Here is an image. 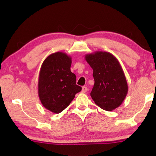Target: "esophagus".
<instances>
[{
	"label": "esophagus",
	"mask_w": 156,
	"mask_h": 156,
	"mask_svg": "<svg viewBox=\"0 0 156 156\" xmlns=\"http://www.w3.org/2000/svg\"><path fill=\"white\" fill-rule=\"evenodd\" d=\"M88 90V88L87 87H83L82 88V92H83V93H85V92H87Z\"/></svg>",
	"instance_id": "34e87169"
}]
</instances>
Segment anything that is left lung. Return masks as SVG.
Returning <instances> with one entry per match:
<instances>
[{
	"label": "left lung",
	"instance_id": "1",
	"mask_svg": "<svg viewBox=\"0 0 156 156\" xmlns=\"http://www.w3.org/2000/svg\"><path fill=\"white\" fill-rule=\"evenodd\" d=\"M85 59L93 69L94 84L90 96L99 107L107 111L117 108L128 92V85L120 63L112 54L95 51Z\"/></svg>",
	"mask_w": 156,
	"mask_h": 156
}]
</instances>
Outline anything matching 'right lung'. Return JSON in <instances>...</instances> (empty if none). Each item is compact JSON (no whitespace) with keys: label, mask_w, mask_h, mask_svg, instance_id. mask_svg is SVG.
<instances>
[{"label":"right lung","mask_w":156,"mask_h":156,"mask_svg":"<svg viewBox=\"0 0 156 156\" xmlns=\"http://www.w3.org/2000/svg\"><path fill=\"white\" fill-rule=\"evenodd\" d=\"M72 58L64 52L48 55L41 66L38 94L43 106L59 113L70 104L82 88L76 84V75L70 70Z\"/></svg>","instance_id":"right-lung-1"}]
</instances>
